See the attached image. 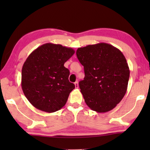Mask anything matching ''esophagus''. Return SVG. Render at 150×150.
Wrapping results in <instances>:
<instances>
[{
  "label": "esophagus",
  "mask_w": 150,
  "mask_h": 150,
  "mask_svg": "<svg viewBox=\"0 0 150 150\" xmlns=\"http://www.w3.org/2000/svg\"><path fill=\"white\" fill-rule=\"evenodd\" d=\"M75 87L76 88H79V84H78V81H76V82H75Z\"/></svg>",
  "instance_id": "obj_1"
}]
</instances>
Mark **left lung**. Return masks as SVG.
<instances>
[{"label":"left lung","mask_w":150,"mask_h":150,"mask_svg":"<svg viewBox=\"0 0 150 150\" xmlns=\"http://www.w3.org/2000/svg\"><path fill=\"white\" fill-rule=\"evenodd\" d=\"M76 54L84 67V80L79 85L85 103L97 112L112 110L128 87L130 69L124 55L106 43L79 47Z\"/></svg>","instance_id":"obj_1"}]
</instances>
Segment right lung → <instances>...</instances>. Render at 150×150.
Returning <instances> with one entry per match:
<instances>
[{
  "mask_svg": "<svg viewBox=\"0 0 150 150\" xmlns=\"http://www.w3.org/2000/svg\"><path fill=\"white\" fill-rule=\"evenodd\" d=\"M74 54L71 47L47 43L28 57L22 67L21 86L35 108L50 113L65 106L75 85L68 79L69 71L64 63Z\"/></svg>",
  "mask_w": 150,
  "mask_h": 150,
  "instance_id": "add662e5",
  "label": "right lung"
}]
</instances>
